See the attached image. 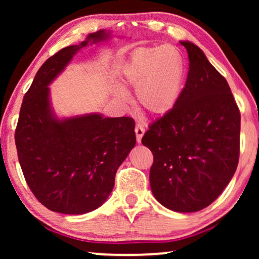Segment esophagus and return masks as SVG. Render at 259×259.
Instances as JSON below:
<instances>
[{"instance_id": "esophagus-1", "label": "esophagus", "mask_w": 259, "mask_h": 259, "mask_svg": "<svg viewBox=\"0 0 259 259\" xmlns=\"http://www.w3.org/2000/svg\"><path fill=\"white\" fill-rule=\"evenodd\" d=\"M136 134H137V141H138V143H140L141 138H143L144 134H145V128H144L143 125H137L136 126Z\"/></svg>"}]
</instances>
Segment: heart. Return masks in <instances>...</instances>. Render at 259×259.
<instances>
[{
  "mask_svg": "<svg viewBox=\"0 0 259 259\" xmlns=\"http://www.w3.org/2000/svg\"><path fill=\"white\" fill-rule=\"evenodd\" d=\"M185 61L173 46L143 47L133 53L123 70V84L136 90L137 105L152 116H164L178 104L185 81ZM115 97L125 102L128 99L122 88Z\"/></svg>",
  "mask_w": 259,
  "mask_h": 259,
  "instance_id": "obj_1",
  "label": "heart"
}]
</instances>
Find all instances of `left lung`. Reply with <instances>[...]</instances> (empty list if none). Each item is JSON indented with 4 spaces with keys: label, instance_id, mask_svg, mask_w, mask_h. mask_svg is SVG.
I'll list each match as a JSON object with an SVG mask.
<instances>
[{
    "label": "left lung",
    "instance_id": "obj_1",
    "mask_svg": "<svg viewBox=\"0 0 259 259\" xmlns=\"http://www.w3.org/2000/svg\"><path fill=\"white\" fill-rule=\"evenodd\" d=\"M189 74L178 104L150 125L144 146L153 153L150 184L168 210L197 212L217 199L239 159L240 113L228 81L190 41Z\"/></svg>",
    "mask_w": 259,
    "mask_h": 259
}]
</instances>
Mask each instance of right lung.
<instances>
[{"mask_svg":"<svg viewBox=\"0 0 259 259\" xmlns=\"http://www.w3.org/2000/svg\"><path fill=\"white\" fill-rule=\"evenodd\" d=\"M109 37V31L99 30L59 51L41 66L24 94L15 131L17 155L31 192L51 211L83 214L101 206L119 166L136 146L132 118L88 113L60 119L51 102L48 86L73 56Z\"/></svg>","mask_w":259,"mask_h":259,"instance_id":"1","label":"right lung"}]
</instances>
